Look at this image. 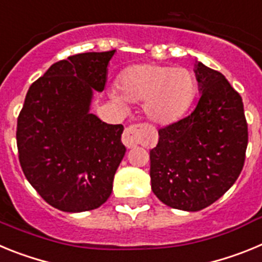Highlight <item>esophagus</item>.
<instances>
[{
  "label": "esophagus",
  "instance_id": "obj_1",
  "mask_svg": "<svg viewBox=\"0 0 262 262\" xmlns=\"http://www.w3.org/2000/svg\"><path fill=\"white\" fill-rule=\"evenodd\" d=\"M142 127V124H131L124 128L123 134H122V142L127 148H133L138 144Z\"/></svg>",
  "mask_w": 262,
  "mask_h": 262
}]
</instances>
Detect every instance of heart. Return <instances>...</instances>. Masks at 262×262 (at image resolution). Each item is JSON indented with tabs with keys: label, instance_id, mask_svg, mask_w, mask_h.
<instances>
[{
	"label": "heart",
	"instance_id": "1",
	"mask_svg": "<svg viewBox=\"0 0 262 262\" xmlns=\"http://www.w3.org/2000/svg\"><path fill=\"white\" fill-rule=\"evenodd\" d=\"M119 90L129 102L145 103L148 117L157 123H170L184 114L196 92L195 77L189 69L159 64H139L119 77ZM117 103L123 97L113 93Z\"/></svg>",
	"mask_w": 262,
	"mask_h": 262
}]
</instances>
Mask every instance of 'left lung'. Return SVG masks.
Returning <instances> with one entry per match:
<instances>
[{
    "label": "left lung",
    "mask_w": 262,
    "mask_h": 262,
    "mask_svg": "<svg viewBox=\"0 0 262 262\" xmlns=\"http://www.w3.org/2000/svg\"><path fill=\"white\" fill-rule=\"evenodd\" d=\"M200 101L187 117L159 129L149 152L152 191L173 209L200 211L242 173L248 145L243 99L221 72L198 62Z\"/></svg>",
    "instance_id": "8db88e82"
}]
</instances>
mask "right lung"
Wrapping results in <instances>:
<instances>
[{"mask_svg":"<svg viewBox=\"0 0 262 262\" xmlns=\"http://www.w3.org/2000/svg\"><path fill=\"white\" fill-rule=\"evenodd\" d=\"M115 50L60 60L32 82L17 120L19 164L27 181L52 207L89 211L107 201L126 147L122 124L89 113L102 92Z\"/></svg>","mask_w":262,"mask_h":262,"instance_id":"obj_1","label":"right lung"}]
</instances>
